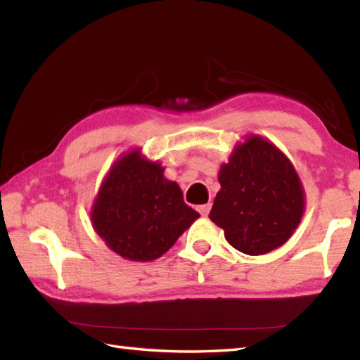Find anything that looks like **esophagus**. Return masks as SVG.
<instances>
[{
	"instance_id": "obj_1",
	"label": "esophagus",
	"mask_w": 360,
	"mask_h": 360,
	"mask_svg": "<svg viewBox=\"0 0 360 360\" xmlns=\"http://www.w3.org/2000/svg\"><path fill=\"white\" fill-rule=\"evenodd\" d=\"M210 207H212V204L210 202H207V204H202V205H200V207H198V210H200V213L202 217H207L209 215V212H210Z\"/></svg>"
}]
</instances>
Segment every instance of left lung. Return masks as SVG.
<instances>
[{
	"mask_svg": "<svg viewBox=\"0 0 360 360\" xmlns=\"http://www.w3.org/2000/svg\"><path fill=\"white\" fill-rule=\"evenodd\" d=\"M221 184L209 218L227 243L246 255L283 246L304 213V188L295 167L264 137L249 134L221 164Z\"/></svg>",
	"mask_w": 360,
	"mask_h": 360,
	"instance_id": "left-lung-1",
	"label": "left lung"
}]
</instances>
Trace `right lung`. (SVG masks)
<instances>
[{
	"label": "right lung",
	"mask_w": 360,
	"mask_h": 360,
	"mask_svg": "<svg viewBox=\"0 0 360 360\" xmlns=\"http://www.w3.org/2000/svg\"><path fill=\"white\" fill-rule=\"evenodd\" d=\"M164 170L159 160L147 159L141 148L125 153L106 173L91 207L97 235L129 262L162 257L200 218Z\"/></svg>",
	"instance_id": "obj_1"
}]
</instances>
